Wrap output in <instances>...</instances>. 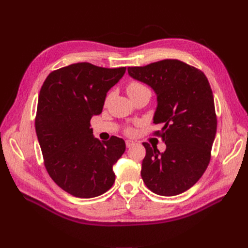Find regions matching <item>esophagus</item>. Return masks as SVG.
Instances as JSON below:
<instances>
[{
    "instance_id": "34e87169",
    "label": "esophagus",
    "mask_w": 248,
    "mask_h": 248,
    "mask_svg": "<svg viewBox=\"0 0 248 248\" xmlns=\"http://www.w3.org/2000/svg\"><path fill=\"white\" fill-rule=\"evenodd\" d=\"M125 144H126V147H127V148H130V147H131V146H133V145H135L136 143H135V142H133V140H126V142H125Z\"/></svg>"
}]
</instances>
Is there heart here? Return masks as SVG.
Here are the masks:
<instances>
[{"label": "heart", "instance_id": "heart-1", "mask_svg": "<svg viewBox=\"0 0 248 248\" xmlns=\"http://www.w3.org/2000/svg\"><path fill=\"white\" fill-rule=\"evenodd\" d=\"M126 91H127V93H128V96L130 97V96H135L137 93H142L144 91H149V89L147 88L144 83L140 81H130L126 86ZM132 132H133L132 128L126 129V133H128V135H131Z\"/></svg>", "mask_w": 248, "mask_h": 248}]
</instances>
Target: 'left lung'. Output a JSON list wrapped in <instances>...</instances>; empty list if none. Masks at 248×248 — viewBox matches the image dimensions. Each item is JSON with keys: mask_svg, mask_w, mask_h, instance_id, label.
Instances as JSON below:
<instances>
[{"mask_svg": "<svg viewBox=\"0 0 248 248\" xmlns=\"http://www.w3.org/2000/svg\"><path fill=\"white\" fill-rule=\"evenodd\" d=\"M128 74L153 89L157 108L155 135L166 150L143 143L146 155L140 175L147 188L162 196L189 190L206 170L217 130L213 92L203 72L177 59L129 66Z\"/></svg>", "mask_w": 248, "mask_h": 248, "instance_id": "left-lung-1", "label": "left lung"}]
</instances>
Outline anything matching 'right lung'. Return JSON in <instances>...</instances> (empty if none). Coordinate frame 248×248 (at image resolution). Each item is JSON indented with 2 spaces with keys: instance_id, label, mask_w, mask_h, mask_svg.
Listing matches in <instances>:
<instances>
[{
  "instance_id": "1",
  "label": "right lung",
  "mask_w": 248,
  "mask_h": 248,
  "mask_svg": "<svg viewBox=\"0 0 248 248\" xmlns=\"http://www.w3.org/2000/svg\"><path fill=\"white\" fill-rule=\"evenodd\" d=\"M125 71L73 63L51 72L39 92L35 130L44 164L55 184L73 196L97 197L115 183L112 166L125 142L117 137L100 142L91 119L102 112L106 93Z\"/></svg>"
}]
</instances>
